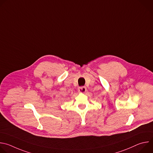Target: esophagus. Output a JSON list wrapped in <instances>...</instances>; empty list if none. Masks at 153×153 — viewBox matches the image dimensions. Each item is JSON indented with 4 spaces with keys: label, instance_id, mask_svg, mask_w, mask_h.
<instances>
[{
    "label": "esophagus",
    "instance_id": "obj_1",
    "mask_svg": "<svg viewBox=\"0 0 153 153\" xmlns=\"http://www.w3.org/2000/svg\"><path fill=\"white\" fill-rule=\"evenodd\" d=\"M86 91V88L85 86H80V87H79L78 91H79V93H85Z\"/></svg>",
    "mask_w": 153,
    "mask_h": 153
}]
</instances>
